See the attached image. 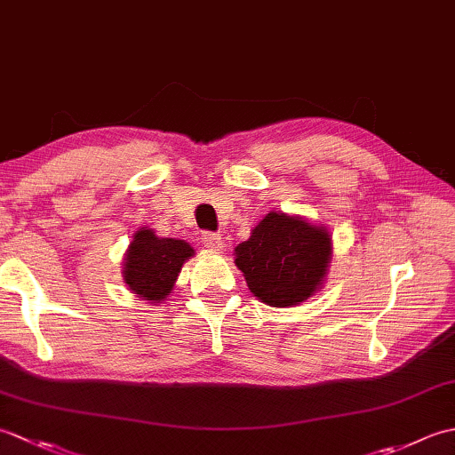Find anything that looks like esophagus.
Masks as SVG:
<instances>
[{
    "mask_svg": "<svg viewBox=\"0 0 455 455\" xmlns=\"http://www.w3.org/2000/svg\"><path fill=\"white\" fill-rule=\"evenodd\" d=\"M201 244L205 246L209 252H220L222 248H225V243H222V238L215 233H205L201 236Z\"/></svg>",
    "mask_w": 455,
    "mask_h": 455,
    "instance_id": "34e87169",
    "label": "esophagus"
}]
</instances>
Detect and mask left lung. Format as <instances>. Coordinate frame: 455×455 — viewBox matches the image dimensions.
Masks as SVG:
<instances>
[{
  "label": "left lung",
  "mask_w": 455,
  "mask_h": 455,
  "mask_svg": "<svg viewBox=\"0 0 455 455\" xmlns=\"http://www.w3.org/2000/svg\"><path fill=\"white\" fill-rule=\"evenodd\" d=\"M235 252L254 297L269 307H293L323 289L332 238L301 217L267 212Z\"/></svg>",
  "instance_id": "1"
}]
</instances>
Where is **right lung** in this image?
<instances>
[{"instance_id":"right-lung-1","label":"right lung","mask_w":455,"mask_h":455,"mask_svg":"<svg viewBox=\"0 0 455 455\" xmlns=\"http://www.w3.org/2000/svg\"><path fill=\"white\" fill-rule=\"evenodd\" d=\"M193 254L196 250L186 240L160 238L152 228L142 227L124 254L123 279L137 297L160 303L172 293L183 262Z\"/></svg>"}]
</instances>
